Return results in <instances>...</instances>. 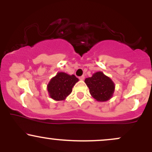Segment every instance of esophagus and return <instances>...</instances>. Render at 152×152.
<instances>
[{
	"instance_id": "obj_1",
	"label": "esophagus",
	"mask_w": 152,
	"mask_h": 152,
	"mask_svg": "<svg viewBox=\"0 0 152 152\" xmlns=\"http://www.w3.org/2000/svg\"><path fill=\"white\" fill-rule=\"evenodd\" d=\"M80 80H81V81H83V80H84V78H85V77H84V76H80L79 78Z\"/></svg>"
}]
</instances>
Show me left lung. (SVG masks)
Segmentation results:
<instances>
[{"mask_svg": "<svg viewBox=\"0 0 152 152\" xmlns=\"http://www.w3.org/2000/svg\"><path fill=\"white\" fill-rule=\"evenodd\" d=\"M84 82L89 88L91 96L97 102H106L113 96L115 90L114 81L102 71L94 73Z\"/></svg>", "mask_w": 152, "mask_h": 152, "instance_id": "1", "label": "left lung"}]
</instances>
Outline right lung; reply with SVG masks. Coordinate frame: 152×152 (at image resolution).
I'll use <instances>...</instances> for the list:
<instances>
[{"instance_id": "add662e5", "label": "right lung", "mask_w": 152, "mask_h": 152, "mask_svg": "<svg viewBox=\"0 0 152 152\" xmlns=\"http://www.w3.org/2000/svg\"><path fill=\"white\" fill-rule=\"evenodd\" d=\"M78 81V78L74 75L58 72L47 85L48 95L55 101L65 100L72 92V88Z\"/></svg>"}]
</instances>
